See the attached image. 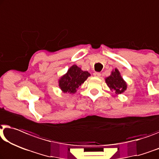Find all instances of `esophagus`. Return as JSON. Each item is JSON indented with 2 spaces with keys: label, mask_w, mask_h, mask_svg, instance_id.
I'll use <instances>...</instances> for the list:
<instances>
[{
  "label": "esophagus",
  "mask_w": 159,
  "mask_h": 159,
  "mask_svg": "<svg viewBox=\"0 0 159 159\" xmlns=\"http://www.w3.org/2000/svg\"><path fill=\"white\" fill-rule=\"evenodd\" d=\"M93 75L95 76V77H100V76H101V74H100V72H95V73H94V74H93Z\"/></svg>",
  "instance_id": "34e87169"
}]
</instances>
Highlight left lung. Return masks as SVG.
Returning <instances> with one entry per match:
<instances>
[{
    "instance_id": "obj_1",
    "label": "left lung",
    "mask_w": 159,
    "mask_h": 159,
    "mask_svg": "<svg viewBox=\"0 0 159 159\" xmlns=\"http://www.w3.org/2000/svg\"><path fill=\"white\" fill-rule=\"evenodd\" d=\"M105 82L110 90L115 91L118 95L123 93L127 89V83L116 68L112 71L109 77L105 78Z\"/></svg>"
}]
</instances>
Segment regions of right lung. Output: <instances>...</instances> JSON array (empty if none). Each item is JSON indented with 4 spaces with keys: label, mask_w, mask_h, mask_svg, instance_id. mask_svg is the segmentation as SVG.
<instances>
[{
    "label": "right lung",
    "mask_w": 159,
    "mask_h": 159,
    "mask_svg": "<svg viewBox=\"0 0 159 159\" xmlns=\"http://www.w3.org/2000/svg\"><path fill=\"white\" fill-rule=\"evenodd\" d=\"M89 76L90 74L88 72L82 71L81 68L74 64L65 75L59 78V88L64 93L74 94Z\"/></svg>",
    "instance_id": "add662e5"
}]
</instances>
